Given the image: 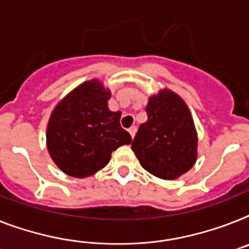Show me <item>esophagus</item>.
Returning a JSON list of instances; mask_svg holds the SVG:
<instances>
[{"label": "esophagus", "instance_id": "obj_1", "mask_svg": "<svg viewBox=\"0 0 249 249\" xmlns=\"http://www.w3.org/2000/svg\"><path fill=\"white\" fill-rule=\"evenodd\" d=\"M136 131H137V128H136V126H132L131 127V128L128 129V132H129V135H131V137H135V135H136Z\"/></svg>", "mask_w": 249, "mask_h": 249}]
</instances>
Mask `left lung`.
<instances>
[{
  "instance_id": "8db88e82",
  "label": "left lung",
  "mask_w": 249,
  "mask_h": 249,
  "mask_svg": "<svg viewBox=\"0 0 249 249\" xmlns=\"http://www.w3.org/2000/svg\"><path fill=\"white\" fill-rule=\"evenodd\" d=\"M147 121L140 126L132 150L145 170L161 179H177L197 159L196 127L188 107L178 94L160 90L149 98Z\"/></svg>"
}]
</instances>
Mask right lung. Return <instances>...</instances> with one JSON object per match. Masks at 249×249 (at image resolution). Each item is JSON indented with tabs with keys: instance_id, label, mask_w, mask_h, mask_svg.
Instances as JSON below:
<instances>
[{
	"instance_id": "add662e5",
	"label": "right lung",
	"mask_w": 249,
	"mask_h": 249,
	"mask_svg": "<svg viewBox=\"0 0 249 249\" xmlns=\"http://www.w3.org/2000/svg\"><path fill=\"white\" fill-rule=\"evenodd\" d=\"M110 90L96 79L80 84L54 107L47 126V149L63 173L85 178L109 163L112 153L132 142L121 112L108 108Z\"/></svg>"
}]
</instances>
